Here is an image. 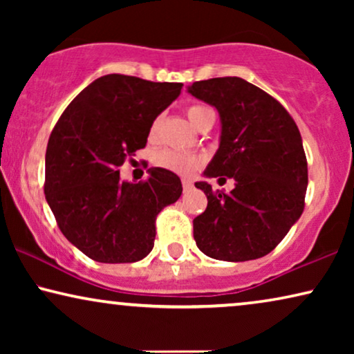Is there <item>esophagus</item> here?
Segmentation results:
<instances>
[{"label":"esophagus","mask_w":354,"mask_h":354,"mask_svg":"<svg viewBox=\"0 0 354 354\" xmlns=\"http://www.w3.org/2000/svg\"><path fill=\"white\" fill-rule=\"evenodd\" d=\"M182 187H183V192H190L192 188H193V183L190 182V180H187V178H183L182 180Z\"/></svg>","instance_id":"1"}]
</instances>
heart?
Returning <instances> with one entry per match:
<instances>
[{"label":"heart","mask_w":354,"mask_h":354,"mask_svg":"<svg viewBox=\"0 0 354 354\" xmlns=\"http://www.w3.org/2000/svg\"><path fill=\"white\" fill-rule=\"evenodd\" d=\"M187 115L190 122L196 129H200L203 122H206L209 118H214V111L205 104H192L187 108ZM159 130H161V118H156L149 125V140H156L159 137ZM203 162H205V158L200 156V154L178 151V149L172 148H161L153 154L154 166L164 169V171L178 174V176H192L203 166Z\"/></svg>","instance_id":"1"}]
</instances>
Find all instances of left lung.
Masks as SVG:
<instances>
[{
	"label": "left lung",
	"mask_w": 354,
	"mask_h": 354,
	"mask_svg": "<svg viewBox=\"0 0 354 354\" xmlns=\"http://www.w3.org/2000/svg\"><path fill=\"white\" fill-rule=\"evenodd\" d=\"M188 91L221 114V145L205 176L235 180L230 193L195 183L207 196L193 219L198 248L232 263L263 258L304 209L308 161L297 124L274 96L240 77L195 82Z\"/></svg>",
	"instance_id": "8db88e82"
}]
</instances>
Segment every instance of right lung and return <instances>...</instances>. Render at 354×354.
I'll list each match as a JSON object with an SVG mask.
<instances>
[{
	"instance_id": "add662e5",
	"label": "right lung",
	"mask_w": 354,
	"mask_h": 354,
	"mask_svg": "<svg viewBox=\"0 0 354 354\" xmlns=\"http://www.w3.org/2000/svg\"><path fill=\"white\" fill-rule=\"evenodd\" d=\"M182 84L109 74L80 91L50 135L45 196L57 227L98 263H135L153 250L156 217L182 195L174 172L154 167L138 183L119 166L147 147L149 125Z\"/></svg>"
}]
</instances>
